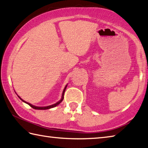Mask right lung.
I'll list each match as a JSON object with an SVG mask.
<instances>
[{
  "instance_id": "add662e5",
  "label": "right lung",
  "mask_w": 148,
  "mask_h": 148,
  "mask_svg": "<svg viewBox=\"0 0 148 148\" xmlns=\"http://www.w3.org/2000/svg\"><path fill=\"white\" fill-rule=\"evenodd\" d=\"M67 86H68V84L65 86L64 90H63V91H62V97H61V99H60V100H59L58 102H57L56 103H55V104H53V105H49V106H47V107H36V106H34V105H32V104L28 103V102H27V101H25L23 100V99H22V98H21L19 96H18V98H20V99H21V100H22V101H23L24 103H27V104H28V105H29V106H31L32 108H34V109H36V110H46V109H49V108H53V107H55L57 106V105H59L60 103H61V102L63 100V99H64V92H65V91H66V87H67ZM15 93H16V92H15ZM16 95H17V94H16Z\"/></svg>"
}]
</instances>
